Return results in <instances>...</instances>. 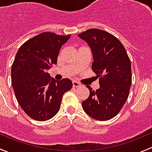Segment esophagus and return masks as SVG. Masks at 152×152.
I'll return each instance as SVG.
<instances>
[{
    "mask_svg": "<svg viewBox=\"0 0 152 152\" xmlns=\"http://www.w3.org/2000/svg\"><path fill=\"white\" fill-rule=\"evenodd\" d=\"M72 86L75 88H77V87L81 86V85L79 83L77 82V81H72Z\"/></svg>",
    "mask_w": 152,
    "mask_h": 152,
    "instance_id": "1",
    "label": "esophagus"
}]
</instances>
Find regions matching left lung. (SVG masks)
Listing matches in <instances>:
<instances>
[{
	"label": "left lung",
	"instance_id": "1",
	"mask_svg": "<svg viewBox=\"0 0 152 152\" xmlns=\"http://www.w3.org/2000/svg\"><path fill=\"white\" fill-rule=\"evenodd\" d=\"M78 37L86 42L93 56L92 70L99 77V88L82 102L86 113L99 121L113 118L122 108L132 84L131 63L121 42L108 32L88 29Z\"/></svg>",
	"mask_w": 152,
	"mask_h": 152
}]
</instances>
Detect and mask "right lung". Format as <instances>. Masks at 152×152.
Listing matches in <instances>:
<instances>
[{
  "instance_id": "1",
  "label": "right lung",
  "mask_w": 152,
  "mask_h": 152,
  "mask_svg": "<svg viewBox=\"0 0 152 152\" xmlns=\"http://www.w3.org/2000/svg\"><path fill=\"white\" fill-rule=\"evenodd\" d=\"M71 35L45 32L25 42L12 66V85L19 104L37 121L53 118L61 107L64 94L72 87L69 79L56 80L48 70L57 59L61 47Z\"/></svg>"
}]
</instances>
